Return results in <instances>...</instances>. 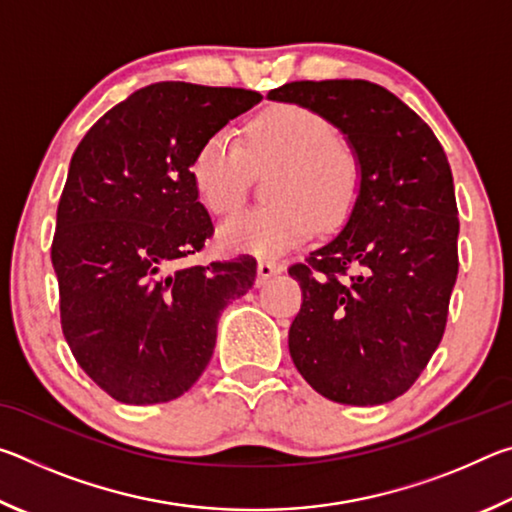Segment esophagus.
Returning a JSON list of instances; mask_svg holds the SVG:
<instances>
[{
	"label": "esophagus",
	"mask_w": 512,
	"mask_h": 512,
	"mask_svg": "<svg viewBox=\"0 0 512 512\" xmlns=\"http://www.w3.org/2000/svg\"><path fill=\"white\" fill-rule=\"evenodd\" d=\"M282 271H284V264L275 262V259H259V264H257L259 282H264V280H268V277H273Z\"/></svg>",
	"instance_id": "esophagus-1"
}]
</instances>
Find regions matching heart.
Masks as SVG:
<instances>
[{"label":"heart","mask_w":512,"mask_h":512,"mask_svg":"<svg viewBox=\"0 0 512 512\" xmlns=\"http://www.w3.org/2000/svg\"><path fill=\"white\" fill-rule=\"evenodd\" d=\"M275 176L271 205L228 221L221 244L237 253L275 257L302 244L316 225L336 228L350 214L359 189L352 151L332 142V128L307 108L277 106L248 128L246 146L230 128L212 133L192 160V180L207 210L237 214L248 201L253 171Z\"/></svg>","instance_id":"b5f03b06"}]
</instances>
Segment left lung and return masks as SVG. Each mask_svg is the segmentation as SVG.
Wrapping results in <instances>:
<instances>
[{"mask_svg": "<svg viewBox=\"0 0 512 512\" xmlns=\"http://www.w3.org/2000/svg\"><path fill=\"white\" fill-rule=\"evenodd\" d=\"M268 99L318 112L348 137L359 194L339 237L293 264L302 307L291 359L327 400L375 406L404 395L443 341L458 275V207L431 128L370 81H293Z\"/></svg>", "mask_w": 512, "mask_h": 512, "instance_id": "left-lung-1", "label": "left lung"}]
</instances>
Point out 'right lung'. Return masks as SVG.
<instances>
[{
    "instance_id": "obj_1",
    "label": "right lung",
    "mask_w": 512,
    "mask_h": 512,
    "mask_svg": "<svg viewBox=\"0 0 512 512\" xmlns=\"http://www.w3.org/2000/svg\"><path fill=\"white\" fill-rule=\"evenodd\" d=\"M259 101L244 88L153 83L76 146L51 244L60 327L85 375L117 402L187 393L212 359L221 311L253 287L250 255L178 262L214 235L192 180L194 153Z\"/></svg>"
}]
</instances>
